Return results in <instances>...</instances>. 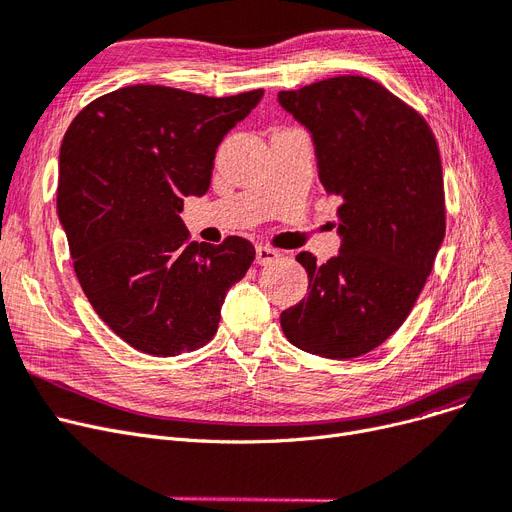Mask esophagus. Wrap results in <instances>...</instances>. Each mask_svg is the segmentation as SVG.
Returning a JSON list of instances; mask_svg holds the SVG:
<instances>
[{"label": "esophagus", "instance_id": "esophagus-1", "mask_svg": "<svg viewBox=\"0 0 512 512\" xmlns=\"http://www.w3.org/2000/svg\"><path fill=\"white\" fill-rule=\"evenodd\" d=\"M276 259H280V253L276 249H270V247H263V244H259V247L255 249V261L259 265H270L274 263Z\"/></svg>", "mask_w": 512, "mask_h": 512}]
</instances>
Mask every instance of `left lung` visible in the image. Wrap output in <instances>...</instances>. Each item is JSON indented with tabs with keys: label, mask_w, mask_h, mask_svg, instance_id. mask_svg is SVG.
<instances>
[{
	"label": "left lung",
	"mask_w": 512,
	"mask_h": 512,
	"mask_svg": "<svg viewBox=\"0 0 512 512\" xmlns=\"http://www.w3.org/2000/svg\"><path fill=\"white\" fill-rule=\"evenodd\" d=\"M278 104L309 131L320 184L341 203L339 255H297L307 297L280 324L307 353L358 358L404 324L446 236L437 142L416 110L358 75L280 92Z\"/></svg>",
	"instance_id": "8db88e82"
}]
</instances>
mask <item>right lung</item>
Returning <instances> with one entry per match:
<instances>
[{
    "label": "right lung",
    "instance_id": "obj_1",
    "mask_svg": "<svg viewBox=\"0 0 512 512\" xmlns=\"http://www.w3.org/2000/svg\"><path fill=\"white\" fill-rule=\"evenodd\" d=\"M263 90L209 98L129 85L87 104L60 146L58 217L96 314L138 351L171 358L213 339L249 240L188 238L186 196L211 186L217 146Z\"/></svg>",
    "mask_w": 512,
    "mask_h": 512
}]
</instances>
